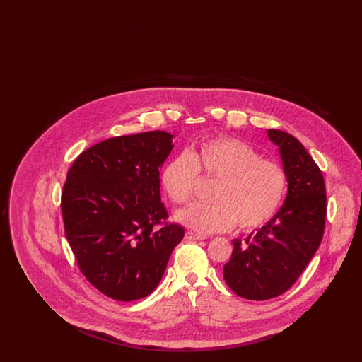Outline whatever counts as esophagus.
<instances>
[{
    "label": "esophagus",
    "instance_id": "34e87169",
    "mask_svg": "<svg viewBox=\"0 0 362 362\" xmlns=\"http://www.w3.org/2000/svg\"><path fill=\"white\" fill-rule=\"evenodd\" d=\"M186 239H187V240H205L206 236L198 235V233H194V232H191V230H187V232H186Z\"/></svg>",
    "mask_w": 362,
    "mask_h": 362
}]
</instances>
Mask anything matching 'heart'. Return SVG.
<instances>
[{
    "mask_svg": "<svg viewBox=\"0 0 362 362\" xmlns=\"http://www.w3.org/2000/svg\"><path fill=\"white\" fill-rule=\"evenodd\" d=\"M198 175L217 180L209 194L211 202L189 206L177 220L202 233L236 224L245 232L262 228L274 218L288 189L284 165L238 138H210L173 157L161 170L160 183L175 205H187Z\"/></svg>",
    "mask_w": 362,
    "mask_h": 362,
    "instance_id": "heart-1",
    "label": "heart"
}]
</instances>
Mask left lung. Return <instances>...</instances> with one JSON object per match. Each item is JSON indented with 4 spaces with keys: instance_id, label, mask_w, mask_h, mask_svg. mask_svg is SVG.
I'll return each instance as SVG.
<instances>
[{
    "instance_id": "1",
    "label": "left lung",
    "mask_w": 362,
    "mask_h": 362,
    "mask_svg": "<svg viewBox=\"0 0 362 362\" xmlns=\"http://www.w3.org/2000/svg\"><path fill=\"white\" fill-rule=\"evenodd\" d=\"M279 146L289 189L274 218L247 239L233 240L224 279L243 298L263 301L289 291L317 251L326 225L327 195L320 168L301 142L267 130Z\"/></svg>"
}]
</instances>
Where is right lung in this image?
Returning <instances> with one entry per match:
<instances>
[{"mask_svg":"<svg viewBox=\"0 0 362 362\" xmlns=\"http://www.w3.org/2000/svg\"><path fill=\"white\" fill-rule=\"evenodd\" d=\"M171 139L160 130L108 138L78 156L66 175V239L83 276L110 298L134 301L153 292L185 236L160 201Z\"/></svg>","mask_w":362,"mask_h":362,"instance_id":"1","label":"right lung"}]
</instances>
